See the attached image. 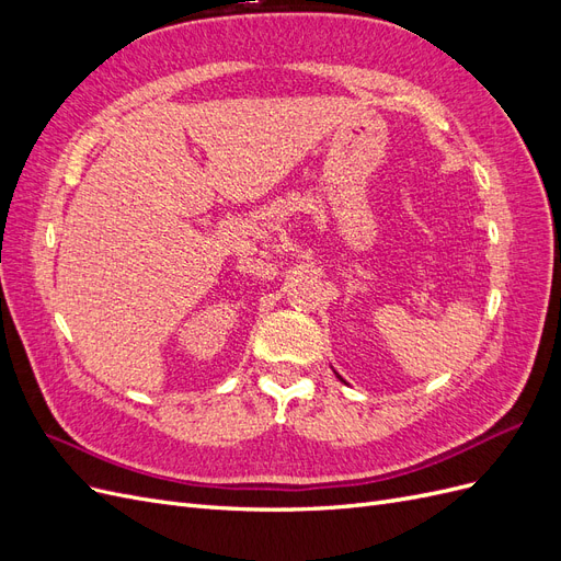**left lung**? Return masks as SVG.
Segmentation results:
<instances>
[{
  "instance_id": "8db88e82",
  "label": "left lung",
  "mask_w": 561,
  "mask_h": 561,
  "mask_svg": "<svg viewBox=\"0 0 561 561\" xmlns=\"http://www.w3.org/2000/svg\"><path fill=\"white\" fill-rule=\"evenodd\" d=\"M336 377H339V375H336ZM339 379H342V377H339ZM342 381H344V379H342Z\"/></svg>"
}]
</instances>
